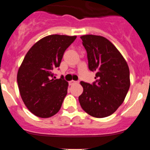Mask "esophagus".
<instances>
[{
    "mask_svg": "<svg viewBox=\"0 0 150 150\" xmlns=\"http://www.w3.org/2000/svg\"><path fill=\"white\" fill-rule=\"evenodd\" d=\"M79 83V81H74V80H71V81L69 82V84L70 85H72V84H74V83Z\"/></svg>",
    "mask_w": 150,
    "mask_h": 150,
    "instance_id": "1",
    "label": "esophagus"
}]
</instances>
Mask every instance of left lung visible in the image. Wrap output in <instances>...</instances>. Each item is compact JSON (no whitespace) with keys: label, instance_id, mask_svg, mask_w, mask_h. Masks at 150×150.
<instances>
[{"label":"left lung","instance_id":"8db88e82","mask_svg":"<svg viewBox=\"0 0 150 150\" xmlns=\"http://www.w3.org/2000/svg\"><path fill=\"white\" fill-rule=\"evenodd\" d=\"M86 50L88 68L95 72L96 81H81L79 101L83 110L95 118L110 116L123 103L130 87L129 67L120 52L102 36L80 37Z\"/></svg>","mask_w":150,"mask_h":150}]
</instances>
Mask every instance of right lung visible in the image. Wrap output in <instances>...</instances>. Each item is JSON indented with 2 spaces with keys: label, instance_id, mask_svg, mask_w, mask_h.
Wrapping results in <instances>:
<instances>
[{
  "label": "right lung",
  "instance_id": "right-lung-1",
  "mask_svg": "<svg viewBox=\"0 0 150 150\" xmlns=\"http://www.w3.org/2000/svg\"><path fill=\"white\" fill-rule=\"evenodd\" d=\"M76 38L46 36L34 43L24 58L17 73V83L24 104L36 116L51 117L60 110L68 83L63 77H53L52 71L59 67L64 52Z\"/></svg>",
  "mask_w": 150,
  "mask_h": 150
}]
</instances>
